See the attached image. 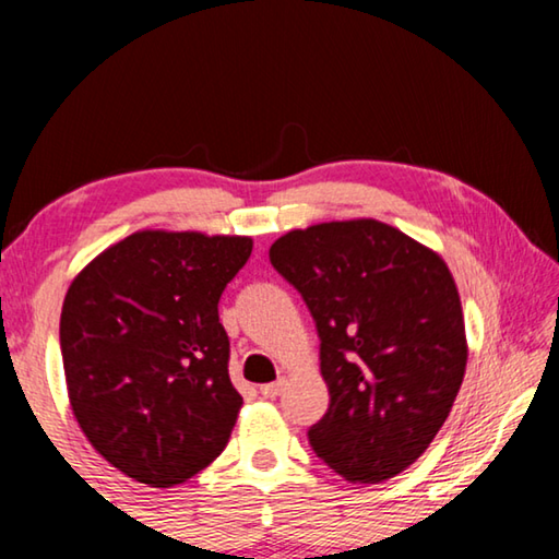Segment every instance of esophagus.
Listing matches in <instances>:
<instances>
[{
  "instance_id": "34e87169",
  "label": "esophagus",
  "mask_w": 559,
  "mask_h": 559,
  "mask_svg": "<svg viewBox=\"0 0 559 559\" xmlns=\"http://www.w3.org/2000/svg\"><path fill=\"white\" fill-rule=\"evenodd\" d=\"M283 386H286V380H283V377H281V380L278 382H271V384H263L261 386V394L263 396H266V400H276V396L283 392Z\"/></svg>"
}]
</instances>
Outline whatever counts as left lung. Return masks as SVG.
I'll return each instance as SVG.
<instances>
[{
  "label": "left lung",
  "instance_id": "obj_1",
  "mask_svg": "<svg viewBox=\"0 0 559 559\" xmlns=\"http://www.w3.org/2000/svg\"><path fill=\"white\" fill-rule=\"evenodd\" d=\"M269 259L320 337L330 406L310 447L349 484L394 478L429 449L466 374V323L447 261L377 219L293 229Z\"/></svg>",
  "mask_w": 559,
  "mask_h": 559
}]
</instances>
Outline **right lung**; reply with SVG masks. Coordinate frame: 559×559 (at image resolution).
I'll list each match as a JSON object with an SVG mask.
<instances>
[{
    "mask_svg": "<svg viewBox=\"0 0 559 559\" xmlns=\"http://www.w3.org/2000/svg\"><path fill=\"white\" fill-rule=\"evenodd\" d=\"M251 249V236L143 229L100 251L66 290L71 412L91 447L138 484H185L231 437L243 400L216 306Z\"/></svg>",
    "mask_w": 559,
    "mask_h": 559,
    "instance_id": "right-lung-1",
    "label": "right lung"
}]
</instances>
